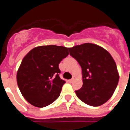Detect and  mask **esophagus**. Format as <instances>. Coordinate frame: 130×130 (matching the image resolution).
I'll return each mask as SVG.
<instances>
[{
  "label": "esophagus",
  "mask_w": 130,
  "mask_h": 130,
  "mask_svg": "<svg viewBox=\"0 0 130 130\" xmlns=\"http://www.w3.org/2000/svg\"><path fill=\"white\" fill-rule=\"evenodd\" d=\"M74 79H75V77L73 76V77H72V79H70V80H69V82H70L71 83L73 82V80H74Z\"/></svg>",
  "instance_id": "34e87169"
}]
</instances>
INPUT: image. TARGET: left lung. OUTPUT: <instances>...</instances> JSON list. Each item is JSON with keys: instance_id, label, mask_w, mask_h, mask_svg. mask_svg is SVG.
Masks as SVG:
<instances>
[{"instance_id": "left-lung-1", "label": "left lung", "mask_w": 130, "mask_h": 130, "mask_svg": "<svg viewBox=\"0 0 130 130\" xmlns=\"http://www.w3.org/2000/svg\"><path fill=\"white\" fill-rule=\"evenodd\" d=\"M70 55L82 68L83 86L75 93L91 106H100L112 96L119 80L115 61L106 49L85 43L68 48Z\"/></svg>"}]
</instances>
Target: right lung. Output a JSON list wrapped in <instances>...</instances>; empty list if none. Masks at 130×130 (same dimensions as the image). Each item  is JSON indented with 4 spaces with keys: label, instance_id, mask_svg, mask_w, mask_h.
<instances>
[{
    "label": "right lung",
    "instance_id": "add662e5",
    "mask_svg": "<svg viewBox=\"0 0 130 130\" xmlns=\"http://www.w3.org/2000/svg\"><path fill=\"white\" fill-rule=\"evenodd\" d=\"M68 54L67 47L49 45L36 47L25 55L17 72V83L31 105L44 107L59 97L66 81L59 77L58 64Z\"/></svg>",
    "mask_w": 130,
    "mask_h": 130
}]
</instances>
